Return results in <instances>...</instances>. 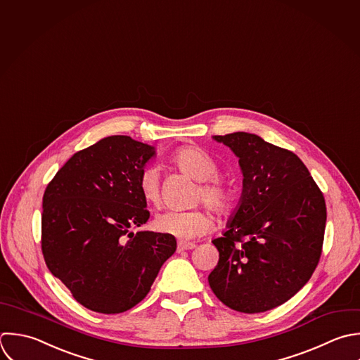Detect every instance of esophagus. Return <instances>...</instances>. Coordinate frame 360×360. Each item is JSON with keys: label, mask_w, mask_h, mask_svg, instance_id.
Listing matches in <instances>:
<instances>
[{"label": "esophagus", "mask_w": 360, "mask_h": 360, "mask_svg": "<svg viewBox=\"0 0 360 360\" xmlns=\"http://www.w3.org/2000/svg\"><path fill=\"white\" fill-rule=\"evenodd\" d=\"M196 247L195 243H189V241H179L178 243V251H188V250H193Z\"/></svg>", "instance_id": "obj_1"}]
</instances>
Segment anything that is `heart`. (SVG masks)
<instances>
[{"label": "heart", "instance_id": "1", "mask_svg": "<svg viewBox=\"0 0 360 360\" xmlns=\"http://www.w3.org/2000/svg\"><path fill=\"white\" fill-rule=\"evenodd\" d=\"M169 162L181 172L200 182L196 191V200L202 199L217 213L229 210L231 205V192L224 182L214 178L217 174V165L203 148L196 146L181 147L169 157ZM137 186L146 203L153 206L160 203L161 185L157 169H143L139 176ZM212 226V217L203 210H164L154 219L155 230L182 240L199 237L209 231Z\"/></svg>", "mask_w": 360, "mask_h": 360}]
</instances>
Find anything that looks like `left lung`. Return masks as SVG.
Listing matches in <instances>:
<instances>
[{
  "mask_svg": "<svg viewBox=\"0 0 360 360\" xmlns=\"http://www.w3.org/2000/svg\"><path fill=\"white\" fill-rule=\"evenodd\" d=\"M238 158L243 192L209 275L216 297L240 313H264L293 297L321 255L326 200L307 167L292 151L236 131L213 136Z\"/></svg>",
  "mask_w": 360,
  "mask_h": 360,
  "instance_id": "obj_1",
  "label": "left lung"
}]
</instances>
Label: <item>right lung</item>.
<instances>
[{"label": "right lung", "instance_id": "obj_1", "mask_svg": "<svg viewBox=\"0 0 360 360\" xmlns=\"http://www.w3.org/2000/svg\"><path fill=\"white\" fill-rule=\"evenodd\" d=\"M155 155L130 136H109L75 153L44 191L46 265L92 311L134 307L176 250L174 236L131 231L150 217L137 182Z\"/></svg>", "mask_w": 360, "mask_h": 360}]
</instances>
